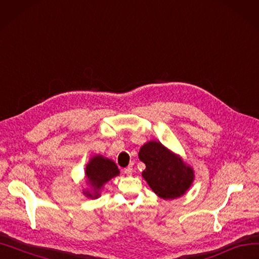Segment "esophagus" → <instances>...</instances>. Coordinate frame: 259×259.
I'll return each instance as SVG.
<instances>
[{"label":"esophagus","mask_w":259,"mask_h":259,"mask_svg":"<svg viewBox=\"0 0 259 259\" xmlns=\"http://www.w3.org/2000/svg\"><path fill=\"white\" fill-rule=\"evenodd\" d=\"M124 172L126 173L127 176H131L132 172H133V166H132V165H128L127 167H125V169H124Z\"/></svg>","instance_id":"34e87169"}]
</instances>
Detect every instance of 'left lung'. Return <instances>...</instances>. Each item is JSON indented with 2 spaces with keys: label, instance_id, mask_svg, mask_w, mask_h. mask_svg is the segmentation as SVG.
Listing matches in <instances>:
<instances>
[{
  "label": "left lung",
  "instance_id": "left-lung-1",
  "mask_svg": "<svg viewBox=\"0 0 259 259\" xmlns=\"http://www.w3.org/2000/svg\"><path fill=\"white\" fill-rule=\"evenodd\" d=\"M138 158L146 164L142 177L160 198H179L193 185V167L160 142L150 141L144 144L139 149Z\"/></svg>",
  "mask_w": 259,
  "mask_h": 259
}]
</instances>
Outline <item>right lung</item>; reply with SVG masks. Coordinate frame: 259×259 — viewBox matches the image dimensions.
<instances>
[{"mask_svg": "<svg viewBox=\"0 0 259 259\" xmlns=\"http://www.w3.org/2000/svg\"><path fill=\"white\" fill-rule=\"evenodd\" d=\"M117 176H120V170L113 160L102 155L93 156L85 169V182L89 188L82 190V194L88 198H99L104 185Z\"/></svg>", "mask_w": 259, "mask_h": 259, "instance_id": "1", "label": "right lung"}]
</instances>
